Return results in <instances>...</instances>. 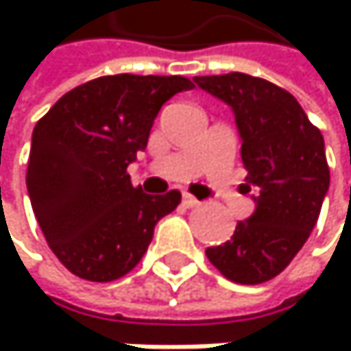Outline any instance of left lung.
<instances>
[{"instance_id":"obj_1","label":"left lung","mask_w":351,"mask_h":351,"mask_svg":"<svg viewBox=\"0 0 351 351\" xmlns=\"http://www.w3.org/2000/svg\"><path fill=\"white\" fill-rule=\"evenodd\" d=\"M185 77L105 75L69 90L39 119L27 168L31 206L58 261L90 282L132 271L158 221L181 193L162 179L132 185L128 166L145 149L162 105Z\"/></svg>"}]
</instances>
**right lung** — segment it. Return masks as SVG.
<instances>
[{
    "label": "right lung",
    "instance_id": "add662e5",
    "mask_svg": "<svg viewBox=\"0 0 351 351\" xmlns=\"http://www.w3.org/2000/svg\"><path fill=\"white\" fill-rule=\"evenodd\" d=\"M236 113L246 191L254 213L232 240L206 248L208 261L238 285H261L285 269L316 227L330 172L324 138L291 92L244 73L195 80Z\"/></svg>",
    "mask_w": 351,
    "mask_h": 351
}]
</instances>
